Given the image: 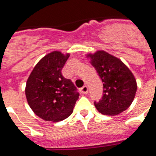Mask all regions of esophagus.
<instances>
[{
    "label": "esophagus",
    "instance_id": "34e87169",
    "mask_svg": "<svg viewBox=\"0 0 156 156\" xmlns=\"http://www.w3.org/2000/svg\"><path fill=\"white\" fill-rule=\"evenodd\" d=\"M80 91L82 94H87L88 93V87L87 86H83V87L80 88Z\"/></svg>",
    "mask_w": 156,
    "mask_h": 156
}]
</instances>
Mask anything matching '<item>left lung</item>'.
Segmentation results:
<instances>
[{
  "mask_svg": "<svg viewBox=\"0 0 156 156\" xmlns=\"http://www.w3.org/2000/svg\"><path fill=\"white\" fill-rule=\"evenodd\" d=\"M87 58L102 79L104 95L102 100L95 102L100 113L116 116L130 106L137 91L135 77L126 64L104 50L88 53Z\"/></svg>",
  "mask_w": 156,
  "mask_h": 156,
  "instance_id": "left-lung-1",
  "label": "left lung"
}]
</instances>
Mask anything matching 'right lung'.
<instances>
[{
  "label": "right lung",
  "mask_w": 156,
  "mask_h": 156,
  "mask_svg": "<svg viewBox=\"0 0 156 156\" xmlns=\"http://www.w3.org/2000/svg\"><path fill=\"white\" fill-rule=\"evenodd\" d=\"M69 53L53 51L45 55L31 71L25 93L34 113L48 121H63L72 114L79 94L61 69Z\"/></svg>",
  "instance_id": "right-lung-1"
}]
</instances>
